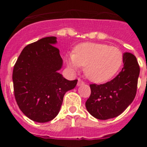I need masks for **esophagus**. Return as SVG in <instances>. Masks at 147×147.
<instances>
[{"mask_svg":"<svg viewBox=\"0 0 147 147\" xmlns=\"http://www.w3.org/2000/svg\"><path fill=\"white\" fill-rule=\"evenodd\" d=\"M85 84V82L81 80H78V82H77V86H80V85H82Z\"/></svg>","mask_w":147,"mask_h":147,"instance_id":"34e87169","label":"esophagus"}]
</instances>
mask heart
<instances>
[{"label": "heart", "mask_w": 147, "mask_h": 147, "mask_svg": "<svg viewBox=\"0 0 147 147\" xmlns=\"http://www.w3.org/2000/svg\"><path fill=\"white\" fill-rule=\"evenodd\" d=\"M67 65L73 70L85 67V74L90 81L101 83L110 80L120 69L123 54L118 48L95 42L77 45L74 54L67 59Z\"/></svg>", "instance_id": "1"}]
</instances>
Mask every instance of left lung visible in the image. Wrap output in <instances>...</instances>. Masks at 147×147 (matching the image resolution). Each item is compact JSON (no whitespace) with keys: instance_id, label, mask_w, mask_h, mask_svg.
Returning a JSON list of instances; mask_svg holds the SVG:
<instances>
[{"instance_id":"1","label":"left lung","mask_w":147,"mask_h":147,"mask_svg":"<svg viewBox=\"0 0 147 147\" xmlns=\"http://www.w3.org/2000/svg\"><path fill=\"white\" fill-rule=\"evenodd\" d=\"M124 67L111 81L102 85H90L91 93L85 102L87 110L100 120L115 118L127 108L137 91L140 67L136 57L130 53L123 55Z\"/></svg>"}]
</instances>
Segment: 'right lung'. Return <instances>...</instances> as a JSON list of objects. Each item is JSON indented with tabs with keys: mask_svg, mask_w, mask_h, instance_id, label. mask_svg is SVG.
<instances>
[{
	"mask_svg": "<svg viewBox=\"0 0 147 147\" xmlns=\"http://www.w3.org/2000/svg\"><path fill=\"white\" fill-rule=\"evenodd\" d=\"M57 37H47L23 49L12 74L14 93L18 107L28 119L45 123L59 113L65 93L76 87L58 71L62 66Z\"/></svg>",
	"mask_w": 147,
	"mask_h": 147,
	"instance_id": "add662e5",
	"label": "right lung"
}]
</instances>
